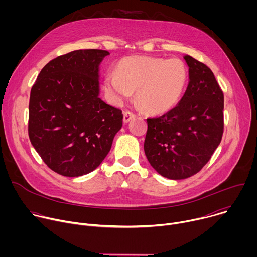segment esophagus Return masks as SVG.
Wrapping results in <instances>:
<instances>
[{"instance_id": "1", "label": "esophagus", "mask_w": 257, "mask_h": 257, "mask_svg": "<svg viewBox=\"0 0 257 257\" xmlns=\"http://www.w3.org/2000/svg\"><path fill=\"white\" fill-rule=\"evenodd\" d=\"M134 118H135V115H134V114H132V113H130V112H125V113H124V119H123V121H124L125 124H127V123H129L131 120H133Z\"/></svg>"}]
</instances>
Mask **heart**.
<instances>
[{"mask_svg":"<svg viewBox=\"0 0 257 257\" xmlns=\"http://www.w3.org/2000/svg\"><path fill=\"white\" fill-rule=\"evenodd\" d=\"M187 78V67L180 59L131 56L119 62L117 73H107L104 86L118 103L136 90V100L144 111L161 115L178 103Z\"/></svg>","mask_w":257,"mask_h":257,"instance_id":"1","label":"heart"}]
</instances>
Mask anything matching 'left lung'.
Segmentation results:
<instances>
[{"instance_id": "obj_1", "label": "left lung", "mask_w": 257, "mask_h": 257, "mask_svg": "<svg viewBox=\"0 0 257 257\" xmlns=\"http://www.w3.org/2000/svg\"><path fill=\"white\" fill-rule=\"evenodd\" d=\"M187 89L171 111L148 119L144 153L163 177L182 180L198 173L221 143L224 93L212 71L191 56Z\"/></svg>"}]
</instances>
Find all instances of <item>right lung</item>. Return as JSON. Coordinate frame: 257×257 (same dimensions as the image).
I'll use <instances>...</instances> for the list:
<instances>
[{
  "label": "right lung",
  "mask_w": 257,
  "mask_h": 257,
  "mask_svg": "<svg viewBox=\"0 0 257 257\" xmlns=\"http://www.w3.org/2000/svg\"><path fill=\"white\" fill-rule=\"evenodd\" d=\"M103 50H77L50 61L30 91L28 135L34 150L54 172L79 177L104 160L122 111L99 97Z\"/></svg>",
  "instance_id": "right-lung-1"
}]
</instances>
